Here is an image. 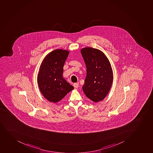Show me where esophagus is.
Masks as SVG:
<instances>
[{
	"label": "esophagus",
	"mask_w": 153,
	"mask_h": 153,
	"mask_svg": "<svg viewBox=\"0 0 153 153\" xmlns=\"http://www.w3.org/2000/svg\"><path fill=\"white\" fill-rule=\"evenodd\" d=\"M79 82H76V83H74L73 85H74V87L75 88H77L79 87Z\"/></svg>",
	"instance_id": "esophagus-1"
}]
</instances>
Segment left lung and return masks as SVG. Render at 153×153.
Here are the masks:
<instances>
[{
	"label": "left lung",
	"instance_id": "obj_1",
	"mask_svg": "<svg viewBox=\"0 0 153 153\" xmlns=\"http://www.w3.org/2000/svg\"><path fill=\"white\" fill-rule=\"evenodd\" d=\"M87 68V76L82 90L95 103L108 95L112 85L113 73L110 61L103 52L92 47L80 50Z\"/></svg>",
	"mask_w": 153,
	"mask_h": 153
}]
</instances>
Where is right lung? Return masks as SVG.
Masks as SVG:
<instances>
[{"label": "right lung", "instance_id": "add662e5", "mask_svg": "<svg viewBox=\"0 0 153 153\" xmlns=\"http://www.w3.org/2000/svg\"><path fill=\"white\" fill-rule=\"evenodd\" d=\"M69 53L68 50L56 49L47 55L41 63L37 82L42 95L50 102L57 103L74 89L63 77Z\"/></svg>", "mask_w": 153, "mask_h": 153}]
</instances>
